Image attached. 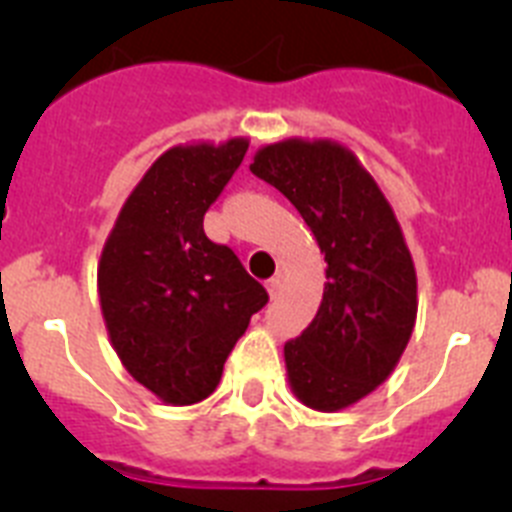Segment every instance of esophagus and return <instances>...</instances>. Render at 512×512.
Segmentation results:
<instances>
[{"label": "esophagus", "mask_w": 512, "mask_h": 512, "mask_svg": "<svg viewBox=\"0 0 512 512\" xmlns=\"http://www.w3.org/2000/svg\"><path fill=\"white\" fill-rule=\"evenodd\" d=\"M266 289H269L271 300H274V297H277L279 292H282V279H279V277H271L269 282H266Z\"/></svg>", "instance_id": "1"}]
</instances>
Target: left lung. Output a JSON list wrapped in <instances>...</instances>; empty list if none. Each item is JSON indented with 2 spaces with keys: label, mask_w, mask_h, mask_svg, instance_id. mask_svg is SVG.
I'll return each instance as SVG.
<instances>
[{
  "label": "left lung",
  "mask_w": 512,
  "mask_h": 512,
  "mask_svg": "<svg viewBox=\"0 0 512 512\" xmlns=\"http://www.w3.org/2000/svg\"><path fill=\"white\" fill-rule=\"evenodd\" d=\"M251 171L297 207L328 264L318 315L284 343L289 384L307 408H348L390 377L415 325V266L395 212L336 143H274Z\"/></svg>",
  "instance_id": "1"
}]
</instances>
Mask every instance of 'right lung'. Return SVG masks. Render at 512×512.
<instances>
[{
	"mask_svg": "<svg viewBox=\"0 0 512 512\" xmlns=\"http://www.w3.org/2000/svg\"><path fill=\"white\" fill-rule=\"evenodd\" d=\"M248 143L171 148L122 205L99 261V302L112 346L143 387L171 405L212 395L264 284L233 248L205 235V212Z\"/></svg>",
	"mask_w": 512,
	"mask_h": 512,
	"instance_id": "add662e5",
	"label": "right lung"
}]
</instances>
